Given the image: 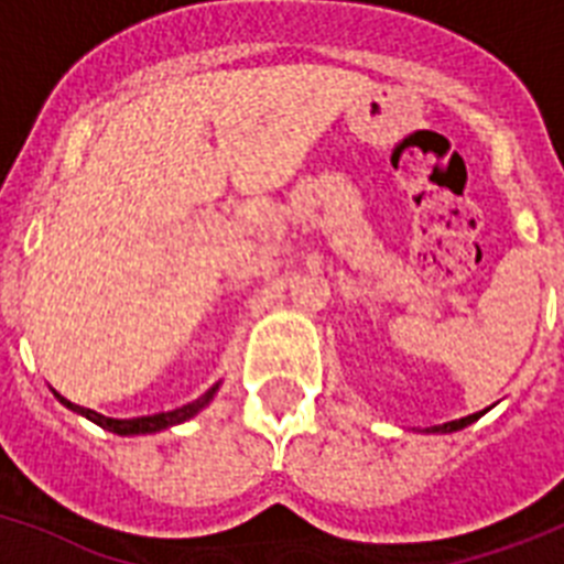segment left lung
<instances>
[{
    "label": "left lung",
    "instance_id": "8db88e82",
    "mask_svg": "<svg viewBox=\"0 0 564 564\" xmlns=\"http://www.w3.org/2000/svg\"><path fill=\"white\" fill-rule=\"evenodd\" d=\"M484 412H487V409H484ZM484 412H476V415L460 417V421L441 423V426H430V430H426V432H458V430H464V426H469V423H473V421H478V417H481Z\"/></svg>",
    "mask_w": 564,
    "mask_h": 564
}]
</instances>
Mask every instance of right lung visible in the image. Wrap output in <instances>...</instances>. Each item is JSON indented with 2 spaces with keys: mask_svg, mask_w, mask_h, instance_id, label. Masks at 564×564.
Instances as JSON below:
<instances>
[{
  "mask_svg": "<svg viewBox=\"0 0 564 564\" xmlns=\"http://www.w3.org/2000/svg\"><path fill=\"white\" fill-rule=\"evenodd\" d=\"M218 392V383L213 386V389H207V392L202 394L198 400H193V403H187V406L181 409H172V412H158V415H143V417H129V421H118V417H106L100 415V412H95V409H86V406H77V403H72V400H65L63 394H57V400L63 403V406H68L72 412H77V415L88 417V421H95L97 426H104V430L115 432V435H149V432H161V430H170V426H175V423H184L189 421V417H195L198 412H202L204 406H207L209 400H213V394Z\"/></svg>",
  "mask_w": 564,
  "mask_h": 564,
  "instance_id": "add662e5",
  "label": "right lung"
}]
</instances>
